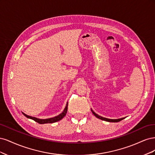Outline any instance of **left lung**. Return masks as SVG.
I'll list each match as a JSON object with an SVG mask.
<instances>
[{
  "label": "left lung",
  "mask_w": 155,
  "mask_h": 155,
  "mask_svg": "<svg viewBox=\"0 0 155 155\" xmlns=\"http://www.w3.org/2000/svg\"><path fill=\"white\" fill-rule=\"evenodd\" d=\"M92 113H93V114L94 115L96 118H99V119H100V120H104V121H109V122H118V121H121V120H122L124 118H120V119H117V120H112V119H108V118H104V117H102V116H99L98 114H96L92 110Z\"/></svg>",
  "instance_id": "8db88e82"
}]
</instances>
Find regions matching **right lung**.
Instances as JSON below:
<instances>
[{"mask_svg": "<svg viewBox=\"0 0 155 155\" xmlns=\"http://www.w3.org/2000/svg\"><path fill=\"white\" fill-rule=\"evenodd\" d=\"M67 109H68V103L66 105V107H65L64 108V110H63V112H62V113H61L59 115L55 116V117H54V118H48V119H45V120H42V119H38L37 118H35V117H31V116H28L26 114H25V113L22 114H24L26 118H30V119H31L33 120H34L35 121H36V122L39 123L40 124H51V123H54V122H56V121H58L59 120H61L62 118H64V116L66 115L67 112Z\"/></svg>", "mask_w": 155, "mask_h": 155, "instance_id": "1", "label": "right lung"}]
</instances>
